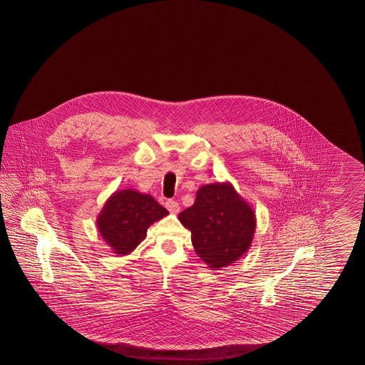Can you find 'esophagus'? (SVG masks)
<instances>
[{"instance_id":"34e87169","label":"esophagus","mask_w":365,"mask_h":365,"mask_svg":"<svg viewBox=\"0 0 365 365\" xmlns=\"http://www.w3.org/2000/svg\"><path fill=\"white\" fill-rule=\"evenodd\" d=\"M165 207L168 209L170 212L172 214H178L180 211V205L176 201H172V200H168V201L165 202Z\"/></svg>"}]
</instances>
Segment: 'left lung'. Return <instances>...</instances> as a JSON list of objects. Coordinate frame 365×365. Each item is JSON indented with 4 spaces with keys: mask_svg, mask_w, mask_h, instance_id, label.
I'll use <instances>...</instances> for the list:
<instances>
[{
    "mask_svg": "<svg viewBox=\"0 0 365 365\" xmlns=\"http://www.w3.org/2000/svg\"><path fill=\"white\" fill-rule=\"evenodd\" d=\"M179 220L192 232L195 253L211 270L244 256L256 232L255 211L228 181L201 186L193 206L180 212Z\"/></svg>",
    "mask_w": 365,
    "mask_h": 365,
    "instance_id": "left-lung-1",
    "label": "left lung"
}]
</instances>
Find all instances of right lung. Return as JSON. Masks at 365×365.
Returning <instances> with one entry per match:
<instances>
[{"instance_id":"right-lung-1","label":"right lung","mask_w":365,"mask_h":365,"mask_svg":"<svg viewBox=\"0 0 365 365\" xmlns=\"http://www.w3.org/2000/svg\"><path fill=\"white\" fill-rule=\"evenodd\" d=\"M168 211L148 194L134 189L117 190L96 217L101 239L117 256L130 255L145 240L148 228Z\"/></svg>"}]
</instances>
